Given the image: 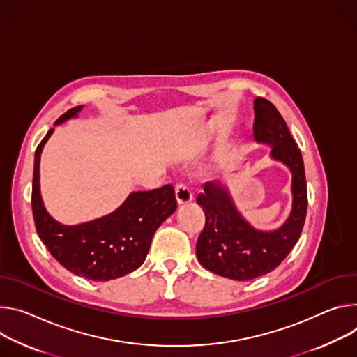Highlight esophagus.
I'll return each mask as SVG.
<instances>
[{
  "label": "esophagus",
  "instance_id": "esophagus-1",
  "mask_svg": "<svg viewBox=\"0 0 357 357\" xmlns=\"http://www.w3.org/2000/svg\"><path fill=\"white\" fill-rule=\"evenodd\" d=\"M174 190H176V199H177L178 204H187V203H190L192 200V192L183 183L176 184Z\"/></svg>",
  "mask_w": 357,
  "mask_h": 357
}]
</instances>
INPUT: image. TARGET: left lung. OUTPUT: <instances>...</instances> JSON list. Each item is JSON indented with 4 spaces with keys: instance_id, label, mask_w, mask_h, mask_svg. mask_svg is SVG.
Instances as JSON below:
<instances>
[{
    "instance_id": "obj_1",
    "label": "left lung",
    "mask_w": 357,
    "mask_h": 357,
    "mask_svg": "<svg viewBox=\"0 0 357 357\" xmlns=\"http://www.w3.org/2000/svg\"><path fill=\"white\" fill-rule=\"evenodd\" d=\"M254 139L272 146V157L292 172L294 206L287 222L276 231L254 229L235 210L225 188L206 183L197 197L206 214V225L197 240L195 252L200 264L225 278L248 281L278 266L298 243L307 210L306 177L301 150L287 122L269 100L254 102Z\"/></svg>"
}]
</instances>
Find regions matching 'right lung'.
<instances>
[{"label": "right lung", "mask_w": 357, "mask_h": 357, "mask_svg": "<svg viewBox=\"0 0 357 357\" xmlns=\"http://www.w3.org/2000/svg\"><path fill=\"white\" fill-rule=\"evenodd\" d=\"M82 106L65 112L62 123ZM52 129L35 150L32 214L39 238L68 271L92 281H109L137 269L146 259L155 229L177 208L174 188L167 184L151 191L132 192L112 214L81 225H62L45 211L39 194V157Z\"/></svg>", "instance_id": "add662e5"}]
</instances>
